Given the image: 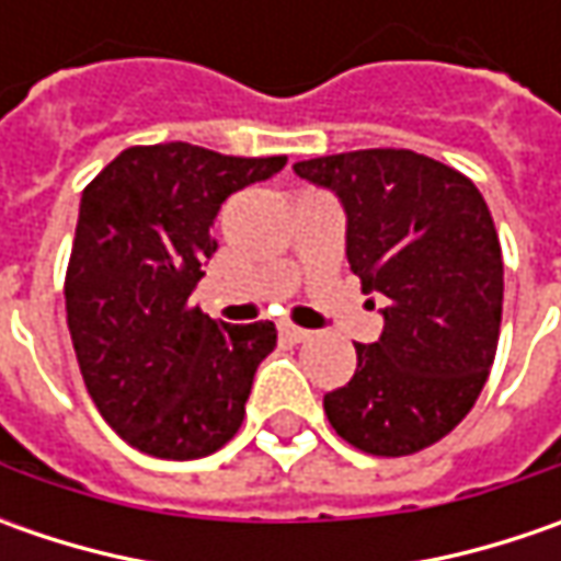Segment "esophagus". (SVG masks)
<instances>
[{"instance_id":"34e87169","label":"esophagus","mask_w":561,"mask_h":561,"mask_svg":"<svg viewBox=\"0 0 561 561\" xmlns=\"http://www.w3.org/2000/svg\"><path fill=\"white\" fill-rule=\"evenodd\" d=\"M280 334L293 340V343H306V340H312V331H306V328H296V324H280Z\"/></svg>"}]
</instances>
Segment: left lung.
Here are the masks:
<instances>
[{"label":"left lung","instance_id":"left-lung-1","mask_svg":"<svg viewBox=\"0 0 561 561\" xmlns=\"http://www.w3.org/2000/svg\"><path fill=\"white\" fill-rule=\"evenodd\" d=\"M346 208V259L387 306L356 375L324 397L336 434L368 456H412L471 412L496 358L503 249L481 190L412 149L296 162Z\"/></svg>","mask_w":561,"mask_h":561}]
</instances>
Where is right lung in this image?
<instances>
[{"instance_id":"obj_1","label":"right lung","mask_w":561,"mask_h":561,"mask_svg":"<svg viewBox=\"0 0 561 561\" xmlns=\"http://www.w3.org/2000/svg\"><path fill=\"white\" fill-rule=\"evenodd\" d=\"M287 156L240 159L193 142L130 146L83 190L65 274L77 365L99 415L156 459H203L243 424L271 321L218 324L190 302L215 255V215Z\"/></svg>"}]
</instances>
